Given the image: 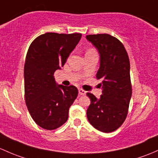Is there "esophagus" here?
I'll return each instance as SVG.
<instances>
[{"mask_svg": "<svg viewBox=\"0 0 158 158\" xmlns=\"http://www.w3.org/2000/svg\"><path fill=\"white\" fill-rule=\"evenodd\" d=\"M85 93H86V92L85 91H84L83 89H79V94H80V95H85Z\"/></svg>", "mask_w": 158, "mask_h": 158, "instance_id": "obj_1", "label": "esophagus"}]
</instances>
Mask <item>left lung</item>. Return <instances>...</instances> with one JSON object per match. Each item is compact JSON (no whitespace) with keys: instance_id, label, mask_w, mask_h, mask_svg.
Segmentation results:
<instances>
[{"instance_id":"1","label":"left lung","mask_w":158,"mask_h":158,"mask_svg":"<svg viewBox=\"0 0 158 158\" xmlns=\"http://www.w3.org/2000/svg\"><path fill=\"white\" fill-rule=\"evenodd\" d=\"M86 39L100 54L96 78L101 81L102 89L100 98L87 93L91 100L88 120L101 132H114L127 118L132 96L129 57L123 44L110 35H89Z\"/></svg>"}]
</instances>
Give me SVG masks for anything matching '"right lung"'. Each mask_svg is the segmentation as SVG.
Instances as JSON below:
<instances>
[{
    "label": "right lung",
    "mask_w": 158,
    "mask_h": 158,
    "mask_svg": "<svg viewBox=\"0 0 158 158\" xmlns=\"http://www.w3.org/2000/svg\"><path fill=\"white\" fill-rule=\"evenodd\" d=\"M82 34L47 32L31 42L24 66L25 98L33 120L53 130L68 119L69 109L78 95L73 85H58L54 73L65 64Z\"/></svg>",
    "instance_id": "obj_1"
}]
</instances>
